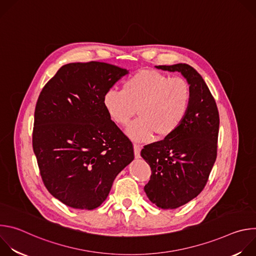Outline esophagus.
I'll return each instance as SVG.
<instances>
[{"mask_svg":"<svg viewBox=\"0 0 256 256\" xmlns=\"http://www.w3.org/2000/svg\"><path fill=\"white\" fill-rule=\"evenodd\" d=\"M134 157L140 158V150H142V144H134Z\"/></svg>","mask_w":256,"mask_h":256,"instance_id":"34e87169","label":"esophagus"}]
</instances>
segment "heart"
Instances as JSON below:
<instances>
[{
	"label": "heart",
	"mask_w": 256,
	"mask_h": 256,
	"mask_svg": "<svg viewBox=\"0 0 256 256\" xmlns=\"http://www.w3.org/2000/svg\"><path fill=\"white\" fill-rule=\"evenodd\" d=\"M190 102V87L181 77H169L155 70H140L122 85V91L108 90L103 105L108 116L124 126L136 114L140 118L126 128L136 140L172 134L184 122Z\"/></svg>",
	"instance_id": "obj_1"
}]
</instances>
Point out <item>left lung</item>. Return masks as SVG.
Returning <instances> with one entry per match:
<instances>
[{"label": "left lung", "instance_id": "left-lung-1", "mask_svg": "<svg viewBox=\"0 0 256 256\" xmlns=\"http://www.w3.org/2000/svg\"><path fill=\"white\" fill-rule=\"evenodd\" d=\"M180 72L190 87V102L180 126L164 140L146 144L140 156L151 167L144 190L161 208H177L204 188L216 159L218 110L202 77L188 64L157 66Z\"/></svg>", "mask_w": 256, "mask_h": 256}]
</instances>
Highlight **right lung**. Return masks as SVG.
<instances>
[{
  "instance_id": "obj_1",
  "label": "right lung",
  "mask_w": 256,
  "mask_h": 256,
  "mask_svg": "<svg viewBox=\"0 0 256 256\" xmlns=\"http://www.w3.org/2000/svg\"><path fill=\"white\" fill-rule=\"evenodd\" d=\"M126 74L106 62H72L40 94L32 147L44 184L66 206L98 208L134 158L132 142L103 105L104 94Z\"/></svg>"
}]
</instances>
